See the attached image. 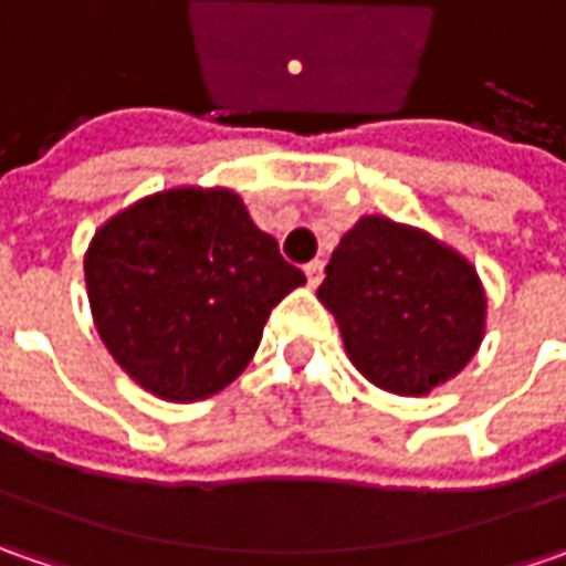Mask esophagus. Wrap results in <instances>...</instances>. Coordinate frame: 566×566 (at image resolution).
Listing matches in <instances>:
<instances>
[{"instance_id":"esophagus-1","label":"esophagus","mask_w":566,"mask_h":566,"mask_svg":"<svg viewBox=\"0 0 566 566\" xmlns=\"http://www.w3.org/2000/svg\"><path fill=\"white\" fill-rule=\"evenodd\" d=\"M305 276H308V286L315 290L317 283H321V276H324V264L321 261H308L305 264Z\"/></svg>"}]
</instances>
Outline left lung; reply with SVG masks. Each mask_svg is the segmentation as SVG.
I'll return each instance as SVG.
<instances>
[{
    "mask_svg": "<svg viewBox=\"0 0 566 566\" xmlns=\"http://www.w3.org/2000/svg\"><path fill=\"white\" fill-rule=\"evenodd\" d=\"M349 361L387 394L424 397L457 378L485 337L489 298L457 249L390 217H361L317 290Z\"/></svg>",
    "mask_w": 566,
    "mask_h": 566,
    "instance_id": "left-lung-1",
    "label": "left lung"
}]
</instances>
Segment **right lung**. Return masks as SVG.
Listing matches in <instances>:
<instances>
[{
	"label": "right lung",
	"mask_w": 566,
	"mask_h": 566,
	"mask_svg": "<svg viewBox=\"0 0 566 566\" xmlns=\"http://www.w3.org/2000/svg\"><path fill=\"white\" fill-rule=\"evenodd\" d=\"M103 346L147 394L195 402L245 371L271 308L305 283L229 188L179 186L113 213L84 254Z\"/></svg>",
	"instance_id": "right-lung-1"
}]
</instances>
